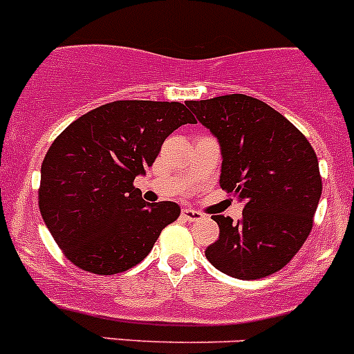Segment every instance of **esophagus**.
Returning a JSON list of instances; mask_svg holds the SVG:
<instances>
[{
	"instance_id": "34e87169",
	"label": "esophagus",
	"mask_w": 354,
	"mask_h": 354,
	"mask_svg": "<svg viewBox=\"0 0 354 354\" xmlns=\"http://www.w3.org/2000/svg\"><path fill=\"white\" fill-rule=\"evenodd\" d=\"M183 217L187 218V221H191V222H196V221H201V218H203V214L198 210H193V208H183Z\"/></svg>"
}]
</instances>
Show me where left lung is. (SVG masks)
<instances>
[{
  "mask_svg": "<svg viewBox=\"0 0 354 354\" xmlns=\"http://www.w3.org/2000/svg\"><path fill=\"white\" fill-rule=\"evenodd\" d=\"M187 107L221 146V187L243 201V217L212 215L214 268L240 280L280 271L304 245L322 196L318 158L294 124L243 93L191 100Z\"/></svg>",
  "mask_w": 354,
  "mask_h": 354,
  "instance_id": "obj_1",
  "label": "left lung"
}]
</instances>
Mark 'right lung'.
Instances as JSON below:
<instances>
[{"instance_id": "obj_1", "label": "right lung", "mask_w": 354, "mask_h": 354, "mask_svg": "<svg viewBox=\"0 0 354 354\" xmlns=\"http://www.w3.org/2000/svg\"><path fill=\"white\" fill-rule=\"evenodd\" d=\"M196 123L184 104L116 100L83 114L50 146L39 212L73 264L116 274L139 264L180 215L174 201L147 203L133 187L168 136Z\"/></svg>"}]
</instances>
